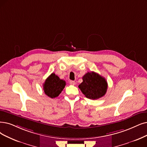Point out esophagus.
Instances as JSON below:
<instances>
[{"instance_id": "1", "label": "esophagus", "mask_w": 147, "mask_h": 147, "mask_svg": "<svg viewBox=\"0 0 147 147\" xmlns=\"http://www.w3.org/2000/svg\"><path fill=\"white\" fill-rule=\"evenodd\" d=\"M69 83L70 84H72V85H75V81H70Z\"/></svg>"}]
</instances>
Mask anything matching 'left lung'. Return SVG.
Returning <instances> with one entry per match:
<instances>
[{
  "label": "left lung",
  "instance_id": "8db88e82",
  "mask_svg": "<svg viewBox=\"0 0 147 147\" xmlns=\"http://www.w3.org/2000/svg\"><path fill=\"white\" fill-rule=\"evenodd\" d=\"M107 82L98 74L90 72L83 77V82L78 86L85 96L90 99H97L106 93Z\"/></svg>",
  "mask_w": 147,
  "mask_h": 147
}]
</instances>
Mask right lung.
Here are the masks:
<instances>
[{
    "label": "right lung",
    "instance_id": "1",
    "mask_svg": "<svg viewBox=\"0 0 147 147\" xmlns=\"http://www.w3.org/2000/svg\"><path fill=\"white\" fill-rule=\"evenodd\" d=\"M65 86V81L60 79L57 75L52 73L45 80L43 86L46 95L51 98H54L60 95Z\"/></svg>",
    "mask_w": 147,
    "mask_h": 147
}]
</instances>
